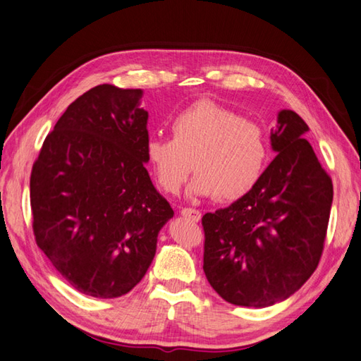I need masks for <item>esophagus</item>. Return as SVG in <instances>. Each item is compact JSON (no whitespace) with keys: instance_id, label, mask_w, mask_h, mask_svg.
Instances as JSON below:
<instances>
[{"instance_id":"obj_1","label":"esophagus","mask_w":361,"mask_h":361,"mask_svg":"<svg viewBox=\"0 0 361 361\" xmlns=\"http://www.w3.org/2000/svg\"><path fill=\"white\" fill-rule=\"evenodd\" d=\"M181 215L186 216V219H189L192 221H200V219H201V212L197 211V209H192V207H183Z\"/></svg>"}]
</instances>
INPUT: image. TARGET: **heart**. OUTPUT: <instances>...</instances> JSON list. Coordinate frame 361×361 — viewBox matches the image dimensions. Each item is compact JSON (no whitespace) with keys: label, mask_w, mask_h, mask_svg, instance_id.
<instances>
[{"label":"heart","mask_w":361,"mask_h":361,"mask_svg":"<svg viewBox=\"0 0 361 361\" xmlns=\"http://www.w3.org/2000/svg\"><path fill=\"white\" fill-rule=\"evenodd\" d=\"M173 138L150 137L146 158L166 194H178L192 171L197 197L232 201L254 189L269 155L264 129L221 104L203 99L172 121Z\"/></svg>","instance_id":"b5f03b06"}]
</instances>
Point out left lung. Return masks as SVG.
I'll return each instance as SVG.
<instances>
[{"instance_id": "left-lung-1", "label": "left lung", "mask_w": 361, "mask_h": 361, "mask_svg": "<svg viewBox=\"0 0 361 361\" xmlns=\"http://www.w3.org/2000/svg\"><path fill=\"white\" fill-rule=\"evenodd\" d=\"M307 130L300 115L281 111L271 132L276 157L254 189L201 220L206 279L228 303L272 306L317 269L334 188L305 140Z\"/></svg>"}]
</instances>
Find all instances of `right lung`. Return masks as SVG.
Masks as SVG:
<instances>
[{"instance_id": "1", "label": "right lung", "mask_w": 361, "mask_h": 361, "mask_svg": "<svg viewBox=\"0 0 361 361\" xmlns=\"http://www.w3.org/2000/svg\"><path fill=\"white\" fill-rule=\"evenodd\" d=\"M141 89L99 85L66 109L30 173L38 247L81 294L116 298L141 281L173 216L145 167Z\"/></svg>"}]
</instances>
